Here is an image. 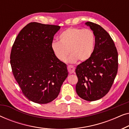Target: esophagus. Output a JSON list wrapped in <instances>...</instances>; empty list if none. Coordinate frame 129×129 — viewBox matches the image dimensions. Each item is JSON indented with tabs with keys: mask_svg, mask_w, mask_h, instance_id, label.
I'll return each mask as SVG.
<instances>
[{
	"mask_svg": "<svg viewBox=\"0 0 129 129\" xmlns=\"http://www.w3.org/2000/svg\"><path fill=\"white\" fill-rule=\"evenodd\" d=\"M68 70L70 74H72L75 72V67H73V66H70V65H69V66H68Z\"/></svg>",
	"mask_w": 129,
	"mask_h": 129,
	"instance_id": "34e87169",
	"label": "esophagus"
}]
</instances>
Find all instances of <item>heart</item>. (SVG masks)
Instances as JSON below:
<instances>
[{
  "label": "heart",
  "instance_id": "obj_1",
  "mask_svg": "<svg viewBox=\"0 0 129 129\" xmlns=\"http://www.w3.org/2000/svg\"><path fill=\"white\" fill-rule=\"evenodd\" d=\"M59 41L52 43V49L56 57L64 61L70 53L68 61L75 63L85 61L92 55L94 49L96 38L93 31L90 29L70 27L59 36Z\"/></svg>",
  "mask_w": 129,
  "mask_h": 129
}]
</instances>
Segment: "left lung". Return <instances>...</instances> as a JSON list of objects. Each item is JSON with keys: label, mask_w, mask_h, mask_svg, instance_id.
<instances>
[{"label": "left lung", "mask_w": 129, "mask_h": 129, "mask_svg": "<svg viewBox=\"0 0 129 129\" xmlns=\"http://www.w3.org/2000/svg\"><path fill=\"white\" fill-rule=\"evenodd\" d=\"M94 33L96 42L92 55L76 67L78 78L76 90L87 101H94L110 90L118 70V53L113 40L102 26L87 22Z\"/></svg>", "instance_id": "8db88e82"}]
</instances>
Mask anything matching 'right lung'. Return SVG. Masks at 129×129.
<instances>
[{
  "mask_svg": "<svg viewBox=\"0 0 129 129\" xmlns=\"http://www.w3.org/2000/svg\"><path fill=\"white\" fill-rule=\"evenodd\" d=\"M59 26L31 22L16 38L10 53L14 77L22 93L35 103L46 104L58 96L68 76L66 64L53 52L52 43Z\"/></svg>",
  "mask_w": 129,
  "mask_h": 129,
  "instance_id": "add662e5",
  "label": "right lung"
}]
</instances>
